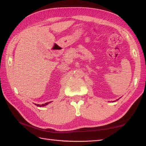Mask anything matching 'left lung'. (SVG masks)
<instances>
[{
  "mask_svg": "<svg viewBox=\"0 0 146 146\" xmlns=\"http://www.w3.org/2000/svg\"><path fill=\"white\" fill-rule=\"evenodd\" d=\"M118 100H119V99H118ZM116 100V101H117V100Z\"/></svg>",
  "mask_w": 146,
  "mask_h": 146,
  "instance_id": "obj_1",
  "label": "left lung"
}]
</instances>
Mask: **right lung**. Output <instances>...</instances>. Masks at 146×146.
I'll use <instances>...</instances> for the list:
<instances>
[{
	"label": "right lung",
	"mask_w": 146,
	"mask_h": 146,
	"mask_svg": "<svg viewBox=\"0 0 146 146\" xmlns=\"http://www.w3.org/2000/svg\"><path fill=\"white\" fill-rule=\"evenodd\" d=\"M50 103V102L46 103H45V104H35V105H36V106H38V107H43V106H46V105Z\"/></svg>",
	"instance_id": "add662e5"
}]
</instances>
